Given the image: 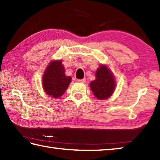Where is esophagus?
Masks as SVG:
<instances>
[{"label":"esophagus","mask_w":160,"mask_h":160,"mask_svg":"<svg viewBox=\"0 0 160 160\" xmlns=\"http://www.w3.org/2000/svg\"><path fill=\"white\" fill-rule=\"evenodd\" d=\"M78 82H81V83H85L86 79H85V78H83V79H82V80H78Z\"/></svg>","instance_id":"1"}]
</instances>
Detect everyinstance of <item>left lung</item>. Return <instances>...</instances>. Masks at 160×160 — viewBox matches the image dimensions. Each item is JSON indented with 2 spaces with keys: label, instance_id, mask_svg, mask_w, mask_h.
<instances>
[{
  "label": "left lung",
  "instance_id": "8db88e82",
  "mask_svg": "<svg viewBox=\"0 0 160 160\" xmlns=\"http://www.w3.org/2000/svg\"><path fill=\"white\" fill-rule=\"evenodd\" d=\"M96 79L91 81L90 88L97 99H106L112 95L116 88V80L109 68L100 64L95 73Z\"/></svg>",
  "mask_w": 160,
  "mask_h": 160
}]
</instances>
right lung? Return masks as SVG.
Returning a JSON list of instances; mask_svg holds the SVG:
<instances>
[{"instance_id": "1", "label": "right lung", "mask_w": 160, "mask_h": 160, "mask_svg": "<svg viewBox=\"0 0 160 160\" xmlns=\"http://www.w3.org/2000/svg\"><path fill=\"white\" fill-rule=\"evenodd\" d=\"M72 78L65 74L61 60L51 61L42 77V87L46 94L52 98H59L68 88Z\"/></svg>"}]
</instances>
